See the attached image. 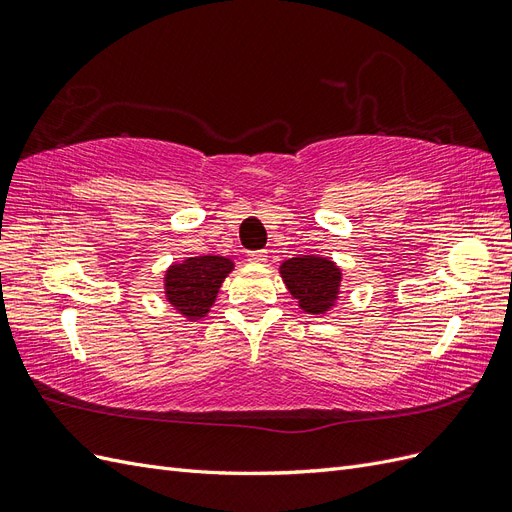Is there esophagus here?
I'll list each match as a JSON object with an SVG mask.
<instances>
[{"label": "esophagus", "mask_w": 512, "mask_h": 512, "mask_svg": "<svg viewBox=\"0 0 512 512\" xmlns=\"http://www.w3.org/2000/svg\"><path fill=\"white\" fill-rule=\"evenodd\" d=\"M267 258H269L267 250H256V252L247 254V260L254 262V265H262V262H267Z\"/></svg>", "instance_id": "obj_1"}]
</instances>
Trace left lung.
Wrapping results in <instances>:
<instances>
[{
  "label": "left lung",
  "instance_id": "1",
  "mask_svg": "<svg viewBox=\"0 0 512 512\" xmlns=\"http://www.w3.org/2000/svg\"><path fill=\"white\" fill-rule=\"evenodd\" d=\"M284 284L309 314L329 312L339 294L342 273L335 262L320 256H299L286 260L280 269Z\"/></svg>",
  "mask_w": 512,
  "mask_h": 512
}]
</instances>
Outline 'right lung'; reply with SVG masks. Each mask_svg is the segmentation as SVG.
<instances>
[{"label": "right lung", "mask_w": 512, "mask_h": 512, "mask_svg": "<svg viewBox=\"0 0 512 512\" xmlns=\"http://www.w3.org/2000/svg\"><path fill=\"white\" fill-rule=\"evenodd\" d=\"M232 260L224 256H194L166 271V299L188 318H203L213 305Z\"/></svg>", "instance_id": "right-lung-1"}]
</instances>
